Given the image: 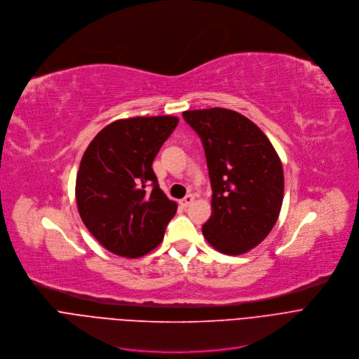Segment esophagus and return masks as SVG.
I'll list each match as a JSON object with an SVG mask.
<instances>
[{
	"label": "esophagus",
	"instance_id": "1",
	"mask_svg": "<svg viewBox=\"0 0 359 359\" xmlns=\"http://www.w3.org/2000/svg\"><path fill=\"white\" fill-rule=\"evenodd\" d=\"M192 202H194V195H187L184 199L180 201V205H181L182 208H188Z\"/></svg>",
	"mask_w": 359,
	"mask_h": 359
}]
</instances>
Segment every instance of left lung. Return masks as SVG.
I'll return each instance as SVG.
<instances>
[{
    "mask_svg": "<svg viewBox=\"0 0 359 359\" xmlns=\"http://www.w3.org/2000/svg\"><path fill=\"white\" fill-rule=\"evenodd\" d=\"M184 120L201 137L212 187L206 242L236 256L273 229L283 203L281 161L266 134L243 114L213 107L187 110Z\"/></svg>",
    "mask_w": 359,
    "mask_h": 359,
    "instance_id": "8db88e82",
    "label": "left lung"
}]
</instances>
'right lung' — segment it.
<instances>
[{"label":"right lung","mask_w":359,"mask_h":359,"mask_svg":"<svg viewBox=\"0 0 359 359\" xmlns=\"http://www.w3.org/2000/svg\"><path fill=\"white\" fill-rule=\"evenodd\" d=\"M177 124L174 116L116 120L99 131L82 157L76 177L79 215L114 255L141 257L164 239L177 203L160 189L151 165Z\"/></svg>","instance_id":"add662e5"}]
</instances>
